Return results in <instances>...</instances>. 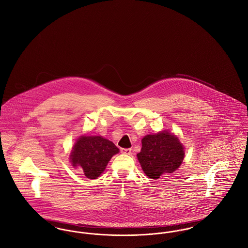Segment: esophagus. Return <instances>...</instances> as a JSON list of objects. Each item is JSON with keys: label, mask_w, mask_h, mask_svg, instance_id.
<instances>
[{"label": "esophagus", "mask_w": 248, "mask_h": 248, "mask_svg": "<svg viewBox=\"0 0 248 248\" xmlns=\"http://www.w3.org/2000/svg\"><path fill=\"white\" fill-rule=\"evenodd\" d=\"M121 153L123 154H131L132 153V151H131V149H121Z\"/></svg>", "instance_id": "34e87169"}]
</instances>
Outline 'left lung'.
<instances>
[{
  "instance_id": "obj_1",
  "label": "left lung",
  "mask_w": 248,
  "mask_h": 248,
  "mask_svg": "<svg viewBox=\"0 0 248 248\" xmlns=\"http://www.w3.org/2000/svg\"><path fill=\"white\" fill-rule=\"evenodd\" d=\"M142 148L137 154L144 173L153 179L174 173L184 159V147L177 136L169 131L147 135L142 139Z\"/></svg>"
}]
</instances>
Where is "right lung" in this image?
<instances>
[{"label":"right lung","instance_id":"right-lung-1","mask_svg":"<svg viewBox=\"0 0 248 248\" xmlns=\"http://www.w3.org/2000/svg\"><path fill=\"white\" fill-rule=\"evenodd\" d=\"M119 149L100 136H82L74 144L70 159L72 166L80 167L87 178L94 179L105 170L111 157Z\"/></svg>","mask_w":248,"mask_h":248}]
</instances>
